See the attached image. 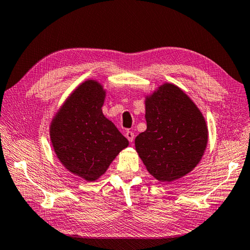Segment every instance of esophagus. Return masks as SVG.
<instances>
[{"instance_id":"1","label":"esophagus","mask_w":250,"mask_h":250,"mask_svg":"<svg viewBox=\"0 0 250 250\" xmlns=\"http://www.w3.org/2000/svg\"><path fill=\"white\" fill-rule=\"evenodd\" d=\"M125 137L127 138V141L132 143L133 141H134V133L131 132V131H126L125 132Z\"/></svg>"}]
</instances>
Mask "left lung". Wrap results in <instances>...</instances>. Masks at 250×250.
Returning a JSON list of instances; mask_svg holds the SVG:
<instances>
[{
	"instance_id": "left-lung-1",
	"label": "left lung",
	"mask_w": 250,
	"mask_h": 250,
	"mask_svg": "<svg viewBox=\"0 0 250 250\" xmlns=\"http://www.w3.org/2000/svg\"><path fill=\"white\" fill-rule=\"evenodd\" d=\"M147 129L135 138V149L148 172L160 182L187 176L199 164L208 131L195 102L172 83L145 95Z\"/></svg>"
}]
</instances>
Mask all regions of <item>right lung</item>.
<instances>
[{
  "instance_id": "obj_1",
  "label": "right lung",
  "mask_w": 250,
  "mask_h": 250,
  "mask_svg": "<svg viewBox=\"0 0 250 250\" xmlns=\"http://www.w3.org/2000/svg\"><path fill=\"white\" fill-rule=\"evenodd\" d=\"M106 89L94 79L81 83L50 123L56 158L73 175L94 182L106 172L127 139L102 112Z\"/></svg>"
}]
</instances>
